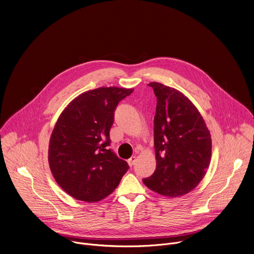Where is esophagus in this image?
<instances>
[{
    "mask_svg": "<svg viewBox=\"0 0 254 254\" xmlns=\"http://www.w3.org/2000/svg\"><path fill=\"white\" fill-rule=\"evenodd\" d=\"M127 163H128V166L131 168V167L134 165V163H135V157H131V158L127 161Z\"/></svg>",
    "mask_w": 254,
    "mask_h": 254,
    "instance_id": "obj_1",
    "label": "esophagus"
}]
</instances>
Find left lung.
<instances>
[{
    "instance_id": "1",
    "label": "left lung",
    "mask_w": 254,
    "mask_h": 254,
    "mask_svg": "<svg viewBox=\"0 0 254 254\" xmlns=\"http://www.w3.org/2000/svg\"><path fill=\"white\" fill-rule=\"evenodd\" d=\"M148 85L157 96L154 118L157 167L142 182L160 195L183 196L198 186L209 168L211 134L198 108L184 93L160 82Z\"/></svg>"
}]
</instances>
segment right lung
Masks as SVG:
<instances>
[{"label": "right lung", "mask_w": 254, "mask_h": 254, "mask_svg": "<svg viewBox=\"0 0 254 254\" xmlns=\"http://www.w3.org/2000/svg\"><path fill=\"white\" fill-rule=\"evenodd\" d=\"M133 88L99 87L71 100L59 116L49 140L48 162L57 184L88 203L111 195L128 170L108 146L115 111Z\"/></svg>", "instance_id": "1"}]
</instances>
